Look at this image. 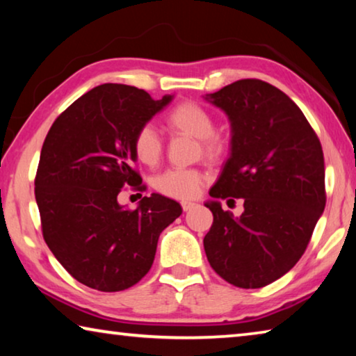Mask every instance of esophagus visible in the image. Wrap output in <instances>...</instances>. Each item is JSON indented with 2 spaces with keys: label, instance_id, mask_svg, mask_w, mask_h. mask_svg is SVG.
<instances>
[{
  "label": "esophagus",
  "instance_id": "1",
  "mask_svg": "<svg viewBox=\"0 0 356 356\" xmlns=\"http://www.w3.org/2000/svg\"><path fill=\"white\" fill-rule=\"evenodd\" d=\"M180 206H182L184 212H188V210H191L193 207H196V204L191 202V201H182V202H180Z\"/></svg>",
  "mask_w": 356,
  "mask_h": 356
}]
</instances>
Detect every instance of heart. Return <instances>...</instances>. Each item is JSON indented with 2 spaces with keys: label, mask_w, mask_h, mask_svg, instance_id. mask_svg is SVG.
Listing matches in <instances>:
<instances>
[{
  "label": "heart",
  "mask_w": 356,
  "mask_h": 356,
  "mask_svg": "<svg viewBox=\"0 0 356 356\" xmlns=\"http://www.w3.org/2000/svg\"><path fill=\"white\" fill-rule=\"evenodd\" d=\"M168 129L186 136L196 138L200 149L197 154L210 160H218L227 152V140L215 131V119L206 106L196 102L185 100L174 105L165 116ZM134 154L140 163L155 166L163 155V141L152 125H143L134 136ZM204 182V174L197 170H170L155 179L154 186L161 195L190 200L200 191Z\"/></svg>",
  "instance_id": "obj_1"
}]
</instances>
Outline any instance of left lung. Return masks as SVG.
<instances>
[{
    "mask_svg": "<svg viewBox=\"0 0 356 356\" xmlns=\"http://www.w3.org/2000/svg\"><path fill=\"white\" fill-rule=\"evenodd\" d=\"M206 100L227 114L232 138L209 191L213 222L204 250L222 280L264 287L300 261L325 209L321 141L300 108L262 80H238ZM229 195L244 200L238 219L220 209Z\"/></svg>",
    "mask_w": 356,
    "mask_h": 356,
    "instance_id": "1",
    "label": "left lung"
}]
</instances>
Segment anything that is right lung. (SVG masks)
Segmentation results:
<instances>
[{
  "mask_svg": "<svg viewBox=\"0 0 356 356\" xmlns=\"http://www.w3.org/2000/svg\"><path fill=\"white\" fill-rule=\"evenodd\" d=\"M171 100L105 83L76 99L48 131L34 180L42 234L84 286L102 292L135 286L152 267L161 231L182 213L179 202L156 193L135 210L118 202L124 186L146 188L131 143Z\"/></svg>",
  "mask_w": 356,
  "mask_h": 356,
  "instance_id": "obj_1",
  "label": "right lung"
}]
</instances>
